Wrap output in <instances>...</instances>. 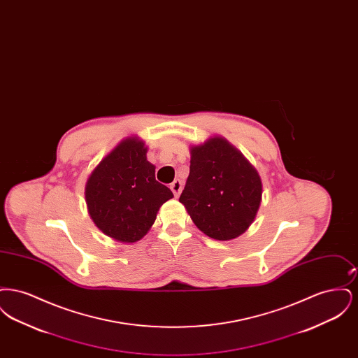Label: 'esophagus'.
Listing matches in <instances>:
<instances>
[{
	"label": "esophagus",
	"instance_id": "1",
	"mask_svg": "<svg viewBox=\"0 0 358 358\" xmlns=\"http://www.w3.org/2000/svg\"><path fill=\"white\" fill-rule=\"evenodd\" d=\"M171 192H173V194H174L176 197H178L180 193H181V190H182V182H181L180 180H174V181L171 182Z\"/></svg>",
	"mask_w": 358,
	"mask_h": 358
}]
</instances>
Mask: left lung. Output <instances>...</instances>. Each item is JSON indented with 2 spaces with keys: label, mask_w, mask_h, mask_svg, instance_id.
<instances>
[{
  "label": "left lung",
  "mask_w": 358,
  "mask_h": 358,
  "mask_svg": "<svg viewBox=\"0 0 358 358\" xmlns=\"http://www.w3.org/2000/svg\"><path fill=\"white\" fill-rule=\"evenodd\" d=\"M262 181L245 157L222 136L190 148V171L180 203L206 236L231 240L255 219Z\"/></svg>",
  "instance_id": "left-lung-1"
}]
</instances>
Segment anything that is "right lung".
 <instances>
[{
    "mask_svg": "<svg viewBox=\"0 0 358 358\" xmlns=\"http://www.w3.org/2000/svg\"><path fill=\"white\" fill-rule=\"evenodd\" d=\"M148 148L136 136L126 138L107 154L85 184L88 213L104 235L136 243L152 228L159 206L173 197L155 180Z\"/></svg>",
    "mask_w": 358,
    "mask_h": 358,
    "instance_id": "add662e5",
    "label": "right lung"
}]
</instances>
